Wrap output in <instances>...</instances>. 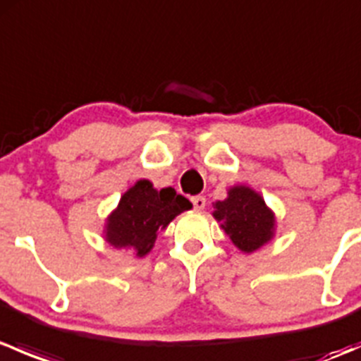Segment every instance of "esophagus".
<instances>
[{
	"mask_svg": "<svg viewBox=\"0 0 361 361\" xmlns=\"http://www.w3.org/2000/svg\"><path fill=\"white\" fill-rule=\"evenodd\" d=\"M192 206H194L197 211H201L206 207V199H204L202 195H195V197H192Z\"/></svg>",
	"mask_w": 361,
	"mask_h": 361,
	"instance_id": "1",
	"label": "esophagus"
}]
</instances>
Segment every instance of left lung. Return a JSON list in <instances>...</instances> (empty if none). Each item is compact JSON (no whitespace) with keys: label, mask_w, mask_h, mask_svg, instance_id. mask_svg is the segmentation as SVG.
<instances>
[{"label":"left lung","mask_w":361,"mask_h":361,"mask_svg":"<svg viewBox=\"0 0 361 361\" xmlns=\"http://www.w3.org/2000/svg\"><path fill=\"white\" fill-rule=\"evenodd\" d=\"M214 218L241 251H255L272 238L274 214L264 199L248 187H234L225 201L214 204Z\"/></svg>","instance_id":"left-lung-1"}]
</instances>
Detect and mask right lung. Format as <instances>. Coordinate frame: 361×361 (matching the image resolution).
Listing matches in <instances>:
<instances>
[{
	"label": "right lung",
	"mask_w": 361,
	"mask_h": 361,
	"mask_svg": "<svg viewBox=\"0 0 361 361\" xmlns=\"http://www.w3.org/2000/svg\"><path fill=\"white\" fill-rule=\"evenodd\" d=\"M190 207V201L176 194L174 188L155 190L148 180L137 181L122 195L118 207L108 218V243L143 257L154 246L159 231Z\"/></svg>",
	"instance_id": "add662e5"
}]
</instances>
